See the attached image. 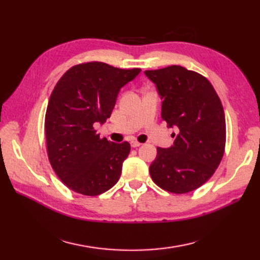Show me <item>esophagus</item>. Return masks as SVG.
Listing matches in <instances>:
<instances>
[{"instance_id": "obj_1", "label": "esophagus", "mask_w": 260, "mask_h": 260, "mask_svg": "<svg viewBox=\"0 0 260 260\" xmlns=\"http://www.w3.org/2000/svg\"><path fill=\"white\" fill-rule=\"evenodd\" d=\"M141 145H142L141 143L137 142V141H132V142H131V146L134 147V148H135V147H139V146H141Z\"/></svg>"}]
</instances>
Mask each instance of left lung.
<instances>
[{
	"mask_svg": "<svg viewBox=\"0 0 260 260\" xmlns=\"http://www.w3.org/2000/svg\"><path fill=\"white\" fill-rule=\"evenodd\" d=\"M144 74L162 99V119L176 131L172 146L157 147L151 178L165 191L191 192L211 178L223 156L222 104L207 78L181 66Z\"/></svg>",
	"mask_w": 260,
	"mask_h": 260,
	"instance_id": "obj_1",
	"label": "left lung"
}]
</instances>
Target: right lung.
<instances>
[{
  "label": "right lung",
  "instance_id": "obj_1",
  "mask_svg": "<svg viewBox=\"0 0 260 260\" xmlns=\"http://www.w3.org/2000/svg\"><path fill=\"white\" fill-rule=\"evenodd\" d=\"M140 73L87 62L74 66L57 82L46 113L47 150L70 190L93 197L117 183L131 145L101 139L95 126L110 117L120 89Z\"/></svg>",
  "mask_w": 260,
  "mask_h": 260
}]
</instances>
